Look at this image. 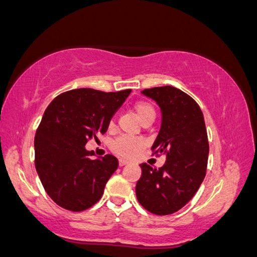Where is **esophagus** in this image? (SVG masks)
<instances>
[{
    "label": "esophagus",
    "instance_id": "obj_1",
    "mask_svg": "<svg viewBox=\"0 0 257 257\" xmlns=\"http://www.w3.org/2000/svg\"><path fill=\"white\" fill-rule=\"evenodd\" d=\"M129 162H127V160H123V159H120L118 160V165L120 166H124V165H128Z\"/></svg>",
    "mask_w": 257,
    "mask_h": 257
}]
</instances>
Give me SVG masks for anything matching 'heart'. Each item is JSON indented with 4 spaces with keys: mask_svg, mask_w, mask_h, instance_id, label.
<instances>
[{
    "mask_svg": "<svg viewBox=\"0 0 257 257\" xmlns=\"http://www.w3.org/2000/svg\"><path fill=\"white\" fill-rule=\"evenodd\" d=\"M133 110L135 112L137 118L143 125L151 124L153 121H155L157 112L155 106L150 104L149 101L140 100L134 104ZM110 127H112V123H110ZM144 147V142L140 139H133V137H127V136H120L113 142L112 145H110V149L114 153H116L117 156L125 157V158H129V157L135 156L136 153H139L142 148Z\"/></svg>",
    "mask_w": 257,
    "mask_h": 257,
    "instance_id": "obj_1",
    "label": "heart"
}]
</instances>
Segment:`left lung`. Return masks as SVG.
Returning <instances> with one entry per match:
<instances>
[{
  "label": "left lung",
  "instance_id": "left-lung-1",
  "mask_svg": "<svg viewBox=\"0 0 257 257\" xmlns=\"http://www.w3.org/2000/svg\"><path fill=\"white\" fill-rule=\"evenodd\" d=\"M162 110V125L151 150L164 155L163 167L141 164L136 183L141 205L158 216L179 211L200 188L206 173L209 142L202 110L188 94L173 86L145 89Z\"/></svg>",
  "mask_w": 257,
  "mask_h": 257
}]
</instances>
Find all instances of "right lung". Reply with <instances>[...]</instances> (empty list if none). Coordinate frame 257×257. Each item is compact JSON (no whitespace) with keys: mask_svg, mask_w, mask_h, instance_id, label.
<instances>
[{"mask_svg":"<svg viewBox=\"0 0 257 257\" xmlns=\"http://www.w3.org/2000/svg\"><path fill=\"white\" fill-rule=\"evenodd\" d=\"M130 92L76 89L57 95L46 108L34 139V164L46 193L61 208L83 211L101 198L117 159H92L94 153L85 144L107 132Z\"/></svg>","mask_w":257,"mask_h":257,"instance_id":"add662e5","label":"right lung"}]
</instances>
